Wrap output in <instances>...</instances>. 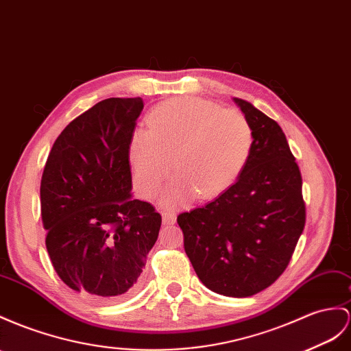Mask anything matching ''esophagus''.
Returning a JSON list of instances; mask_svg holds the SVG:
<instances>
[{
	"instance_id": "obj_1",
	"label": "esophagus",
	"mask_w": 351,
	"mask_h": 351,
	"mask_svg": "<svg viewBox=\"0 0 351 351\" xmlns=\"http://www.w3.org/2000/svg\"><path fill=\"white\" fill-rule=\"evenodd\" d=\"M161 219H163L165 226H172V223H175V221H176V217H175V213L163 212L161 213Z\"/></svg>"
}]
</instances>
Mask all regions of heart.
<instances>
[{"instance_id":"obj_1","label":"heart","mask_w":351,"mask_h":351,"mask_svg":"<svg viewBox=\"0 0 351 351\" xmlns=\"http://www.w3.org/2000/svg\"><path fill=\"white\" fill-rule=\"evenodd\" d=\"M148 130L133 133L129 160L136 190L154 197L170 167L175 176L163 194L167 208L223 193L243 173L254 149V132L236 110L197 97H173L148 115ZM173 160H170L169 158Z\"/></svg>"}]
</instances>
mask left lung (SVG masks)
I'll list each match as a JSON object with an SVG mask.
<instances>
[{
    "label": "left lung",
    "instance_id": "left-lung-1",
    "mask_svg": "<svg viewBox=\"0 0 351 351\" xmlns=\"http://www.w3.org/2000/svg\"><path fill=\"white\" fill-rule=\"evenodd\" d=\"M254 132L243 173L178 223L185 254L208 289L246 298L273 285L289 264L305 226L302 179L280 125L234 97Z\"/></svg>",
    "mask_w": 351,
    "mask_h": 351
}]
</instances>
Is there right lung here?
Segmentation results:
<instances>
[{
	"mask_svg": "<svg viewBox=\"0 0 351 351\" xmlns=\"http://www.w3.org/2000/svg\"><path fill=\"white\" fill-rule=\"evenodd\" d=\"M141 97H110L64 129L41 178L46 246L71 289L99 301L139 289L160 213L133 199L129 147Z\"/></svg>",
	"mask_w": 351,
	"mask_h": 351,
	"instance_id": "1",
	"label": "right lung"
}]
</instances>
